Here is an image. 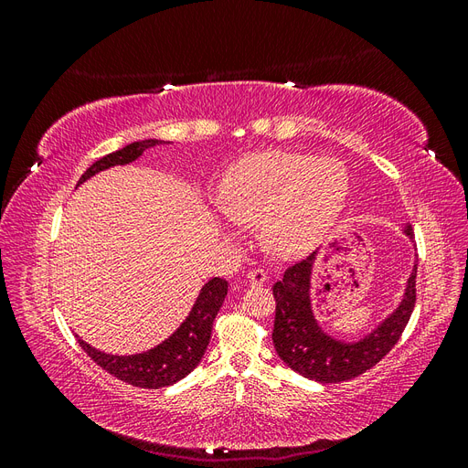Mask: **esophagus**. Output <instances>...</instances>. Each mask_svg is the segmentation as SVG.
<instances>
[{"label":"esophagus","instance_id":"esophagus-1","mask_svg":"<svg viewBox=\"0 0 468 468\" xmlns=\"http://www.w3.org/2000/svg\"><path fill=\"white\" fill-rule=\"evenodd\" d=\"M248 281L251 282V285H263V282L267 281V273L261 267H253L248 271Z\"/></svg>","mask_w":468,"mask_h":468}]
</instances>
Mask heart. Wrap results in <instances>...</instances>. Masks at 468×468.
Instances as JSON below:
<instances>
[{
  "instance_id": "1",
  "label": "heart",
  "mask_w": 468,
  "mask_h": 468,
  "mask_svg": "<svg viewBox=\"0 0 468 468\" xmlns=\"http://www.w3.org/2000/svg\"><path fill=\"white\" fill-rule=\"evenodd\" d=\"M347 193V169L335 158L287 150L253 154L220 186L224 229L261 222L263 242L275 256H301L328 232Z\"/></svg>"
}]
</instances>
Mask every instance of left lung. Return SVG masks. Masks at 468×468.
Wrapping results in <instances>:
<instances>
[{
    "label": "left lung",
    "mask_w": 468,
    "mask_h": 468,
    "mask_svg": "<svg viewBox=\"0 0 468 468\" xmlns=\"http://www.w3.org/2000/svg\"><path fill=\"white\" fill-rule=\"evenodd\" d=\"M404 234L412 239V226ZM316 251L303 261L291 265L281 281L273 285L275 324L273 346L277 356L292 371L318 382H342L369 371L399 342L416 304V271L408 277L402 303L382 320L371 334L359 342H342L325 334L313 313L310 303V279Z\"/></svg>",
    "instance_id": "obj_1"
}]
</instances>
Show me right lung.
Listing matches in <instances>:
<instances>
[{
  "label": "right lung",
  "instance_id": "obj_1",
  "mask_svg": "<svg viewBox=\"0 0 468 468\" xmlns=\"http://www.w3.org/2000/svg\"><path fill=\"white\" fill-rule=\"evenodd\" d=\"M162 143L164 140L148 138L103 155L101 160H97L86 169L78 186L91 176L103 172V169L134 162L143 155L144 150ZM226 292H229V282L220 277H212L208 282H205V287L197 296L186 322L165 342L144 353H136V356H109V353L91 347L80 337L78 344L101 369L122 382H129L133 387L162 388L176 385L177 380L187 377L205 356L210 342L212 322H215L218 314Z\"/></svg>",
  "mask_w": 468,
  "mask_h": 468
}]
</instances>
